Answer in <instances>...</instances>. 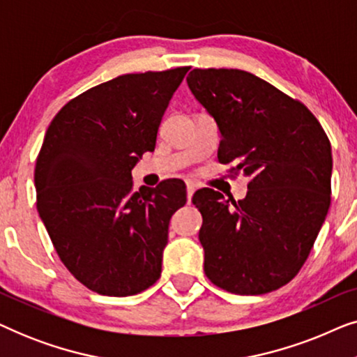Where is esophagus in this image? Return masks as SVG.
Wrapping results in <instances>:
<instances>
[{"label": "esophagus", "mask_w": 357, "mask_h": 357, "mask_svg": "<svg viewBox=\"0 0 357 357\" xmlns=\"http://www.w3.org/2000/svg\"><path fill=\"white\" fill-rule=\"evenodd\" d=\"M195 190H197V187H195V183L193 182H187V202H188V204L192 203V197H193Z\"/></svg>", "instance_id": "obj_1"}]
</instances>
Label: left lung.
<instances>
[{
  "label": "left lung",
  "mask_w": 357,
  "mask_h": 357,
  "mask_svg": "<svg viewBox=\"0 0 357 357\" xmlns=\"http://www.w3.org/2000/svg\"><path fill=\"white\" fill-rule=\"evenodd\" d=\"M190 91L221 131L218 160L248 177L243 199L203 188L204 273L224 291L258 296L294 278L331 203V144L314 114L270 82L242 70H195Z\"/></svg>",
  "instance_id": "left-lung-1"
}]
</instances>
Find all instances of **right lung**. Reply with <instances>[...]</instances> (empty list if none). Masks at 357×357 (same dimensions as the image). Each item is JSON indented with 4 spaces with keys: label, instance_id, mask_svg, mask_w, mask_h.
Segmentation results:
<instances>
[{
    "label": "right lung",
    "instance_id": "obj_1",
    "mask_svg": "<svg viewBox=\"0 0 357 357\" xmlns=\"http://www.w3.org/2000/svg\"><path fill=\"white\" fill-rule=\"evenodd\" d=\"M190 66L121 75L71 99L37 155V211L53 247L87 289L125 297L160 278L169 221L187 203L169 180L133 192L131 169L154 151L169 100Z\"/></svg>",
    "mask_w": 357,
    "mask_h": 357
}]
</instances>
